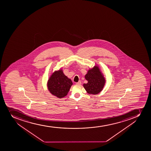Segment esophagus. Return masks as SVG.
Instances as JSON below:
<instances>
[{"instance_id":"obj_1","label":"esophagus","mask_w":151,"mask_h":151,"mask_svg":"<svg viewBox=\"0 0 151 151\" xmlns=\"http://www.w3.org/2000/svg\"><path fill=\"white\" fill-rule=\"evenodd\" d=\"M76 84L77 85H81V81H80L78 82H77L76 83Z\"/></svg>"}]
</instances>
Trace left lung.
<instances>
[{
  "mask_svg": "<svg viewBox=\"0 0 151 151\" xmlns=\"http://www.w3.org/2000/svg\"><path fill=\"white\" fill-rule=\"evenodd\" d=\"M85 79L88 82L84 84L83 86L89 94H98L104 86L105 80L97 66L88 70L85 75Z\"/></svg>",
  "mask_w": 151,
  "mask_h": 151,
  "instance_id": "8db88e82",
  "label": "left lung"
}]
</instances>
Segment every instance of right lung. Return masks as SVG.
I'll return each instance as SVG.
<instances>
[{"mask_svg": "<svg viewBox=\"0 0 151 151\" xmlns=\"http://www.w3.org/2000/svg\"><path fill=\"white\" fill-rule=\"evenodd\" d=\"M72 82L59 70L52 73L48 80V90L54 96L61 99L67 95L72 85Z\"/></svg>", "mask_w": 151, "mask_h": 151, "instance_id": "add662e5", "label": "right lung"}]
</instances>
